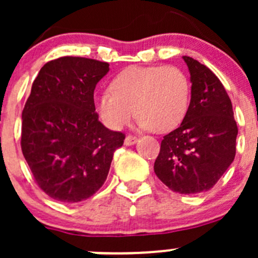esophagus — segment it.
Instances as JSON below:
<instances>
[{
    "instance_id": "34e87169",
    "label": "esophagus",
    "mask_w": 258,
    "mask_h": 258,
    "mask_svg": "<svg viewBox=\"0 0 258 258\" xmlns=\"http://www.w3.org/2000/svg\"><path fill=\"white\" fill-rule=\"evenodd\" d=\"M137 142V137L136 136H132V135H127L126 139H124V145L130 146V145H134Z\"/></svg>"
}]
</instances>
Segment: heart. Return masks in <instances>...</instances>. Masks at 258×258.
Segmentation results:
<instances>
[{"instance_id": "obj_1", "label": "heart", "mask_w": 258, "mask_h": 258, "mask_svg": "<svg viewBox=\"0 0 258 258\" xmlns=\"http://www.w3.org/2000/svg\"><path fill=\"white\" fill-rule=\"evenodd\" d=\"M111 92L95 98L96 111L108 128H123L136 112L140 126L163 134L186 116L191 96L188 77L176 66H130L110 83Z\"/></svg>"}]
</instances>
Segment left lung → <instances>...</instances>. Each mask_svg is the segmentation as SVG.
Listing matches in <instances>:
<instances>
[{
  "instance_id": "8db88e82",
  "label": "left lung",
  "mask_w": 258,
  "mask_h": 258,
  "mask_svg": "<svg viewBox=\"0 0 258 258\" xmlns=\"http://www.w3.org/2000/svg\"><path fill=\"white\" fill-rule=\"evenodd\" d=\"M183 59L191 75V102L182 123L163 137L153 170L173 192L191 195L209 191L230 167L238 128L218 77L192 57Z\"/></svg>"
}]
</instances>
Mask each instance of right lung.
I'll return each mask as SVG.
<instances>
[{
	"label": "right lung",
	"mask_w": 258,
	"mask_h": 258,
	"mask_svg": "<svg viewBox=\"0 0 258 258\" xmlns=\"http://www.w3.org/2000/svg\"><path fill=\"white\" fill-rule=\"evenodd\" d=\"M107 62L59 57L47 62L32 83L22 111L21 148L36 183L51 199L83 201L98 191L124 134L106 128L93 91Z\"/></svg>",
	"instance_id": "1"
}]
</instances>
